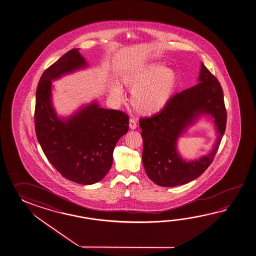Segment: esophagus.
Masks as SVG:
<instances>
[{
    "label": "esophagus",
    "instance_id": "obj_1",
    "mask_svg": "<svg viewBox=\"0 0 256 256\" xmlns=\"http://www.w3.org/2000/svg\"><path fill=\"white\" fill-rule=\"evenodd\" d=\"M130 128L131 130H136V128H138V123H136V120H134V118H130Z\"/></svg>",
    "mask_w": 256,
    "mask_h": 256
}]
</instances>
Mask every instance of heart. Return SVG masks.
<instances>
[{
    "mask_svg": "<svg viewBox=\"0 0 256 256\" xmlns=\"http://www.w3.org/2000/svg\"><path fill=\"white\" fill-rule=\"evenodd\" d=\"M121 84L131 93L132 108L142 115H152L163 110L172 98L177 86L176 72L162 64L152 63L131 69L120 78ZM110 96L116 102L124 100L118 84L110 88Z\"/></svg>",
    "mask_w": 256,
    "mask_h": 256,
    "instance_id": "heart-1",
    "label": "heart"
}]
</instances>
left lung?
Segmentation results:
<instances>
[{
  "mask_svg": "<svg viewBox=\"0 0 256 256\" xmlns=\"http://www.w3.org/2000/svg\"><path fill=\"white\" fill-rule=\"evenodd\" d=\"M198 82L173 96L160 113L140 120L143 166L148 177L158 186L174 187L197 178L208 168L218 152L227 121L224 91L204 63L200 64ZM202 114L214 118L218 140L208 156L186 162L177 152V138Z\"/></svg>",
  "mask_w": 256,
  "mask_h": 256,
  "instance_id": "left-lung-1",
  "label": "left lung"
}]
</instances>
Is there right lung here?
<instances>
[{"label": "right lung", "mask_w": 256, "mask_h": 256, "mask_svg": "<svg viewBox=\"0 0 256 256\" xmlns=\"http://www.w3.org/2000/svg\"><path fill=\"white\" fill-rule=\"evenodd\" d=\"M72 49L46 69L36 88L34 125L37 140L47 160L63 177L90 185L110 172L113 152L128 131V116L104 110L96 102L88 104L66 120L59 118L51 100L52 81L88 64Z\"/></svg>", "instance_id": "obj_1"}]
</instances>
